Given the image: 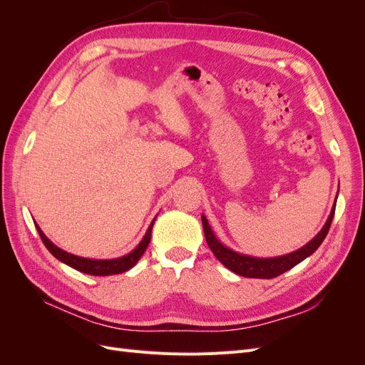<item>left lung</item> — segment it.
<instances>
[{"label":"left lung","instance_id":"obj_1","mask_svg":"<svg viewBox=\"0 0 365 365\" xmlns=\"http://www.w3.org/2000/svg\"><path fill=\"white\" fill-rule=\"evenodd\" d=\"M335 207H336V200L332 207V212H330L327 222L324 224L322 231H319V233L311 242H309V244H306L304 247H302L300 250H297L291 254H286V256L271 257V259L250 257V256H244V254H239V252H235L233 250L227 248L216 239V236L213 235V231H212V228H210L204 215H202V227H204V235H205V240H207L210 250H212L216 259L222 263L224 267H227L230 271L242 275V277L274 279V277H277V275L289 271L291 268L295 267V264L303 262L306 257L311 256L312 252H315L319 245L323 244L324 237L329 233L330 224H332V219L335 215Z\"/></svg>","mask_w":365,"mask_h":365}]
</instances>
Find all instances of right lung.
<instances>
[{"instance_id":"1","label":"right lung","mask_w":365,"mask_h":365,"mask_svg":"<svg viewBox=\"0 0 365 365\" xmlns=\"http://www.w3.org/2000/svg\"><path fill=\"white\" fill-rule=\"evenodd\" d=\"M152 227H153V220L152 224L149 225L148 231L145 237L138 244V247L130 251L129 254L123 257H118V259H111V260H94V259H85V257H77L73 256V254L63 251L61 248H58L56 245L53 244V242L48 240V237L42 233V230L36 225L38 228V233L43 242V245L47 247V250L53 254L54 257L58 260L63 262L65 264H68V267L85 272V274H91V275H111V274H120V272H125L128 269H130L134 264L140 260V257L145 254L149 242H150V233H152Z\"/></svg>"}]
</instances>
